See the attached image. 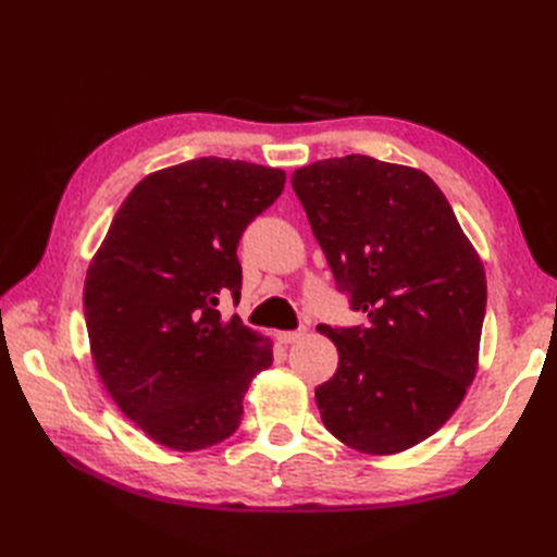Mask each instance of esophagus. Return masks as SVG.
Instances as JSON below:
<instances>
[{
    "mask_svg": "<svg viewBox=\"0 0 557 557\" xmlns=\"http://www.w3.org/2000/svg\"><path fill=\"white\" fill-rule=\"evenodd\" d=\"M306 333H309V330H306V325H301L297 330H285V333H277V339L282 342V345H292V342L301 339Z\"/></svg>",
    "mask_w": 557,
    "mask_h": 557,
    "instance_id": "1",
    "label": "esophagus"
}]
</instances>
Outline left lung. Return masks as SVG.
<instances>
[{"label": "left lung", "instance_id": "8db88e82", "mask_svg": "<svg viewBox=\"0 0 557 557\" xmlns=\"http://www.w3.org/2000/svg\"><path fill=\"white\" fill-rule=\"evenodd\" d=\"M337 292L361 325L330 327L339 363L315 387L325 429L354 449L401 453L453 417L474 381L486 275L429 174L345 156L292 174Z\"/></svg>", "mask_w": 557, "mask_h": 557}]
</instances>
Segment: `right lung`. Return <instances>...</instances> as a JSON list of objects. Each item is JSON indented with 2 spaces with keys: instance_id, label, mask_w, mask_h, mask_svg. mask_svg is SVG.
<instances>
[{
  "instance_id": "right-lung-1",
  "label": "right lung",
  "mask_w": 557,
  "mask_h": 557,
  "mask_svg": "<svg viewBox=\"0 0 557 557\" xmlns=\"http://www.w3.org/2000/svg\"><path fill=\"white\" fill-rule=\"evenodd\" d=\"M285 172L198 158L136 184L92 258L83 311L92 361L128 419L152 441L191 453L239 429L270 342L222 301H239L236 246L275 203Z\"/></svg>"
}]
</instances>
